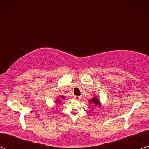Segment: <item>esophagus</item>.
Wrapping results in <instances>:
<instances>
[{
  "instance_id": "1",
  "label": "esophagus",
  "mask_w": 149,
  "mask_h": 149,
  "mask_svg": "<svg viewBox=\"0 0 149 149\" xmlns=\"http://www.w3.org/2000/svg\"><path fill=\"white\" fill-rule=\"evenodd\" d=\"M81 97L80 96H75L74 99L76 100H79L81 99Z\"/></svg>"
}]
</instances>
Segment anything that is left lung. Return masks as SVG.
<instances>
[{
	"instance_id": "8db88e82",
	"label": "left lung",
	"mask_w": 149,
	"mask_h": 149,
	"mask_svg": "<svg viewBox=\"0 0 149 149\" xmlns=\"http://www.w3.org/2000/svg\"><path fill=\"white\" fill-rule=\"evenodd\" d=\"M91 102L94 103L95 105H99V104H100L99 100L97 99V98H96V97H94L93 99H91V100H90V102Z\"/></svg>"
}]
</instances>
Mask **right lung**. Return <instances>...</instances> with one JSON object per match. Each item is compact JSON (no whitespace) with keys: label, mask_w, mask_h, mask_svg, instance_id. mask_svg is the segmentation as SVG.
Returning <instances> with one entry per match:
<instances>
[{"label":"right lung","mask_w":149,"mask_h":149,"mask_svg":"<svg viewBox=\"0 0 149 149\" xmlns=\"http://www.w3.org/2000/svg\"><path fill=\"white\" fill-rule=\"evenodd\" d=\"M62 98H64V97H62ZM57 101H59V100H57Z\"/></svg>","instance_id":"add662e5"}]
</instances>
